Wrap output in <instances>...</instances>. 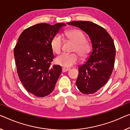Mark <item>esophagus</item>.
<instances>
[{"label": "esophagus", "instance_id": "esophagus-1", "mask_svg": "<svg viewBox=\"0 0 130 130\" xmlns=\"http://www.w3.org/2000/svg\"><path fill=\"white\" fill-rule=\"evenodd\" d=\"M69 70H70V69H68V68H65V67H62V71L63 72V73H64V72H66Z\"/></svg>", "mask_w": 130, "mask_h": 130}]
</instances>
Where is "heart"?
I'll use <instances>...</instances> for the list:
<instances>
[{
  "mask_svg": "<svg viewBox=\"0 0 130 130\" xmlns=\"http://www.w3.org/2000/svg\"><path fill=\"white\" fill-rule=\"evenodd\" d=\"M66 35L70 40L75 43L73 51H76L81 57H86L90 53L91 46L85 41L86 37L83 32L78 29H70L66 32ZM63 39L60 35H57L54 37L51 42V48L53 52L59 54L62 48ZM79 60L77 54L62 53L56 59V63L64 67H69L76 64Z\"/></svg>",
  "mask_w": 130,
  "mask_h": 130,
  "instance_id": "b5f03b06",
  "label": "heart"
}]
</instances>
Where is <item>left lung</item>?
I'll use <instances>...</instances> for the list:
<instances>
[{
	"label": "left lung",
	"mask_w": 130,
	"mask_h": 130,
	"mask_svg": "<svg viewBox=\"0 0 130 130\" xmlns=\"http://www.w3.org/2000/svg\"><path fill=\"white\" fill-rule=\"evenodd\" d=\"M84 31L91 39L92 51L78 67L76 85L84 94H92L103 87L112 73L116 56L113 40L105 29L91 21L67 23Z\"/></svg>",
	"instance_id": "left-lung-1"
}]
</instances>
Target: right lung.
<instances>
[{
	"mask_svg": "<svg viewBox=\"0 0 130 130\" xmlns=\"http://www.w3.org/2000/svg\"><path fill=\"white\" fill-rule=\"evenodd\" d=\"M66 25L38 24L25 29L18 39L14 51L18 75L26 90L36 96L50 94L61 73L60 66H51L54 55L51 42Z\"/></svg>",
	"mask_w": 130,
	"mask_h": 130,
	"instance_id": "add662e5",
	"label": "right lung"
}]
</instances>
